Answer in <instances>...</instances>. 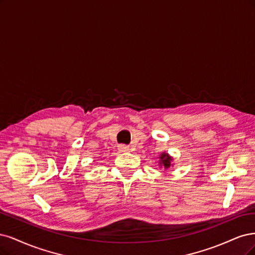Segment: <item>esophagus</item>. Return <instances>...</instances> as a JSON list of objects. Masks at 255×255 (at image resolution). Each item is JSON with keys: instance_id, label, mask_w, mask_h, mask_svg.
Instances as JSON below:
<instances>
[{"instance_id": "obj_1", "label": "esophagus", "mask_w": 255, "mask_h": 255, "mask_svg": "<svg viewBox=\"0 0 255 255\" xmlns=\"http://www.w3.org/2000/svg\"><path fill=\"white\" fill-rule=\"evenodd\" d=\"M119 150L122 152H125V151H128L129 148L126 145H119Z\"/></svg>"}]
</instances>
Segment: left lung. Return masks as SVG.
I'll return each instance as SVG.
<instances>
[{"label":"left lung","instance_id":"8db88e82","mask_svg":"<svg viewBox=\"0 0 255 255\" xmlns=\"http://www.w3.org/2000/svg\"><path fill=\"white\" fill-rule=\"evenodd\" d=\"M160 166H164V168H168L170 167L171 165V161H172V158L170 157V155L166 152H163L161 155H160Z\"/></svg>","mask_w":255,"mask_h":255}]
</instances>
